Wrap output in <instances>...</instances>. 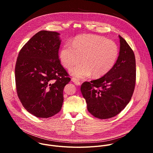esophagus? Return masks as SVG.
Listing matches in <instances>:
<instances>
[{
  "instance_id": "esophagus-1",
  "label": "esophagus",
  "mask_w": 153,
  "mask_h": 153,
  "mask_svg": "<svg viewBox=\"0 0 153 153\" xmlns=\"http://www.w3.org/2000/svg\"><path fill=\"white\" fill-rule=\"evenodd\" d=\"M71 80L76 85H80V84H81V83H80V82L79 80H77V79H75V78H72V79H71Z\"/></svg>"
}]
</instances>
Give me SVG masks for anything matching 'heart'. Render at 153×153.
Here are the masks:
<instances>
[{"label": "heart", "mask_w": 153, "mask_h": 153, "mask_svg": "<svg viewBox=\"0 0 153 153\" xmlns=\"http://www.w3.org/2000/svg\"><path fill=\"white\" fill-rule=\"evenodd\" d=\"M116 43L105 37L94 34H83L76 37L71 45L65 43L60 51V59L67 69L80 60L70 70V74L80 79L90 76L101 77L113 68L119 57Z\"/></svg>", "instance_id": "obj_1"}]
</instances>
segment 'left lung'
I'll use <instances>...</instances> for the list:
<instances>
[{"instance_id":"left-lung-1","label":"left lung","mask_w":153,"mask_h":153,"mask_svg":"<svg viewBox=\"0 0 153 153\" xmlns=\"http://www.w3.org/2000/svg\"><path fill=\"white\" fill-rule=\"evenodd\" d=\"M120 51L113 68L103 77L83 82L80 87L88 111L95 117L106 119L121 112L133 96L136 78L133 50L119 36Z\"/></svg>"}]
</instances>
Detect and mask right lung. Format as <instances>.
I'll use <instances>...</instances> for the list:
<instances>
[{
    "mask_svg": "<svg viewBox=\"0 0 153 153\" xmlns=\"http://www.w3.org/2000/svg\"><path fill=\"white\" fill-rule=\"evenodd\" d=\"M59 35L38 32L22 48L17 59V96L25 110L37 117H50L60 111L63 88L71 80L59 59Z\"/></svg>",
    "mask_w": 153,
    "mask_h": 153,
    "instance_id": "1",
    "label": "right lung"
}]
</instances>
